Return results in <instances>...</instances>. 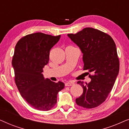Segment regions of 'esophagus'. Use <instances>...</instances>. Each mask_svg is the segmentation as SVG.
<instances>
[{
	"label": "esophagus",
	"instance_id": "1",
	"mask_svg": "<svg viewBox=\"0 0 129 129\" xmlns=\"http://www.w3.org/2000/svg\"><path fill=\"white\" fill-rule=\"evenodd\" d=\"M73 84H74V83L72 82H69L65 83V86H70L73 85Z\"/></svg>",
	"mask_w": 129,
	"mask_h": 129
}]
</instances>
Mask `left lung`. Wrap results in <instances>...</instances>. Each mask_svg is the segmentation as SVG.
<instances>
[{"instance_id": "1", "label": "left lung", "mask_w": 129, "mask_h": 129, "mask_svg": "<svg viewBox=\"0 0 129 129\" xmlns=\"http://www.w3.org/2000/svg\"><path fill=\"white\" fill-rule=\"evenodd\" d=\"M68 36L82 51L83 70L92 73L89 75L91 81L88 83L77 82L83 92L76 99V103L84 108L98 107L106 99L119 75L116 44L109 35L91 27Z\"/></svg>"}]
</instances>
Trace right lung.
<instances>
[{
	"mask_svg": "<svg viewBox=\"0 0 129 129\" xmlns=\"http://www.w3.org/2000/svg\"><path fill=\"white\" fill-rule=\"evenodd\" d=\"M60 38V35L35 33L23 37L15 46L12 64L16 84L22 98L37 110L47 111L53 107L58 92L64 87L63 82L45 79L42 74L49 62L50 49Z\"/></svg>",
	"mask_w": 129,
	"mask_h": 129,
	"instance_id": "1",
	"label": "right lung"
}]
</instances>
